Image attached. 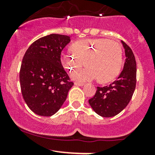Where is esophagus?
Wrapping results in <instances>:
<instances>
[{"label": "esophagus", "instance_id": "obj_1", "mask_svg": "<svg viewBox=\"0 0 155 155\" xmlns=\"http://www.w3.org/2000/svg\"><path fill=\"white\" fill-rule=\"evenodd\" d=\"M85 85L84 83H82V82H75V85L76 86H83Z\"/></svg>", "mask_w": 155, "mask_h": 155}]
</instances>
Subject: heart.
<instances>
[{"mask_svg":"<svg viewBox=\"0 0 155 155\" xmlns=\"http://www.w3.org/2000/svg\"><path fill=\"white\" fill-rule=\"evenodd\" d=\"M73 51H63L61 62L69 70H76L72 79L87 82L98 78L101 82H109L117 77L122 65L123 51L121 44L105 38L84 39L73 43Z\"/></svg>","mask_w":155,"mask_h":155,"instance_id":"obj_1","label":"heart"}]
</instances>
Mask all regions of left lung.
<instances>
[{"label":"left lung","instance_id":"obj_1","mask_svg":"<svg viewBox=\"0 0 155 155\" xmlns=\"http://www.w3.org/2000/svg\"><path fill=\"white\" fill-rule=\"evenodd\" d=\"M125 51L124 68L115 81L108 86L97 87L94 96L88 101L97 114L109 118L118 115L129 104L137 84V63L131 48L121 41Z\"/></svg>","mask_w":155,"mask_h":155}]
</instances>
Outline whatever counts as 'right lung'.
Segmentation results:
<instances>
[{
  "instance_id": "obj_1",
  "label": "right lung",
  "mask_w": 155,
  "mask_h": 155,
  "mask_svg": "<svg viewBox=\"0 0 155 155\" xmlns=\"http://www.w3.org/2000/svg\"><path fill=\"white\" fill-rule=\"evenodd\" d=\"M70 42L69 36L51 34L34 42L23 57L19 73L21 94L37 115L55 114L73 85L61 61L62 50Z\"/></svg>"
}]
</instances>
